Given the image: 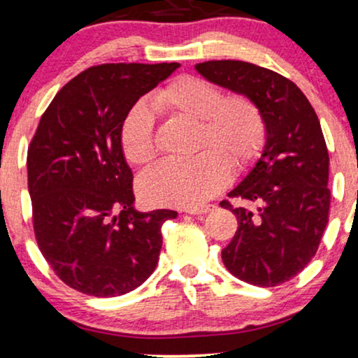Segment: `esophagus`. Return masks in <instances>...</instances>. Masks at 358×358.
<instances>
[{"instance_id": "obj_1", "label": "esophagus", "mask_w": 358, "mask_h": 358, "mask_svg": "<svg viewBox=\"0 0 358 358\" xmlns=\"http://www.w3.org/2000/svg\"><path fill=\"white\" fill-rule=\"evenodd\" d=\"M214 206H201V207H187L186 213L192 214V215H201V214H207L209 210H213Z\"/></svg>"}]
</instances>
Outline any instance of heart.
<instances>
[{
  "label": "heart",
  "mask_w": 358,
  "mask_h": 358,
  "mask_svg": "<svg viewBox=\"0 0 358 358\" xmlns=\"http://www.w3.org/2000/svg\"><path fill=\"white\" fill-rule=\"evenodd\" d=\"M149 104L156 113L197 122L201 152L187 162H159L141 176V196L152 204H204L227 184L229 166L245 169L266 143V121L259 106L241 94L224 98L222 90L206 79L176 78L154 92ZM119 139L131 164L143 166L156 157L154 119L148 106H132L122 121Z\"/></svg>",
  "instance_id": "b5f03b06"
}]
</instances>
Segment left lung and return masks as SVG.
<instances>
[{
	"mask_svg": "<svg viewBox=\"0 0 358 358\" xmlns=\"http://www.w3.org/2000/svg\"><path fill=\"white\" fill-rule=\"evenodd\" d=\"M196 71L252 99L266 121L262 154L229 192L255 209L220 202L239 222L222 250L224 266L247 284H284L310 262L329 222V151L319 117L306 94L271 69L222 59L196 64Z\"/></svg>",
	"mask_w": 358,
	"mask_h": 358,
	"instance_id": "8db88e82",
	"label": "left lung"
}]
</instances>
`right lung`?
I'll list each match as a JSON object with an SVG mask.
<instances>
[{"instance_id": "right-lung-1", "label": "right lung", "mask_w": 358, "mask_h": 358, "mask_svg": "<svg viewBox=\"0 0 358 358\" xmlns=\"http://www.w3.org/2000/svg\"><path fill=\"white\" fill-rule=\"evenodd\" d=\"M179 63L92 66L55 96L28 149L39 250L66 285L94 297L138 289L157 266L176 210L134 209L122 121Z\"/></svg>"}]
</instances>
